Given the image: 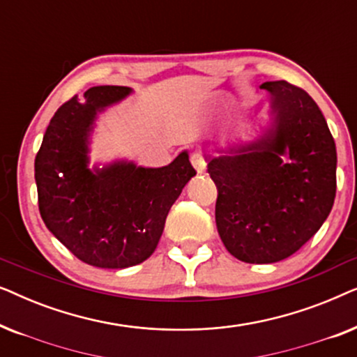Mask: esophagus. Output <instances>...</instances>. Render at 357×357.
<instances>
[{"instance_id": "34e87169", "label": "esophagus", "mask_w": 357, "mask_h": 357, "mask_svg": "<svg viewBox=\"0 0 357 357\" xmlns=\"http://www.w3.org/2000/svg\"><path fill=\"white\" fill-rule=\"evenodd\" d=\"M192 164H193V167L198 170V172H203L204 169H206V160H204V158H203V154L202 153H193L192 154Z\"/></svg>"}]
</instances>
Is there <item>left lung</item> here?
Segmentation results:
<instances>
[{
  "label": "left lung",
  "instance_id": "left-lung-1",
  "mask_svg": "<svg viewBox=\"0 0 357 357\" xmlns=\"http://www.w3.org/2000/svg\"><path fill=\"white\" fill-rule=\"evenodd\" d=\"M271 125L253 143L208 159L218 187L216 226L227 252L245 263L296 253L321 227L336 193V148L324 114L301 87L263 82Z\"/></svg>",
  "mask_w": 357,
  "mask_h": 357
}]
</instances>
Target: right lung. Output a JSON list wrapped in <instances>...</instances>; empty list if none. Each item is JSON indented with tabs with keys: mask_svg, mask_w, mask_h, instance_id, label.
Wrapping results in <instances>:
<instances>
[{
	"mask_svg": "<svg viewBox=\"0 0 357 357\" xmlns=\"http://www.w3.org/2000/svg\"><path fill=\"white\" fill-rule=\"evenodd\" d=\"M131 94L125 86H97L55 112L36 155L40 216L81 261L97 268L135 266L153 255L165 218L197 175L183 151L151 169L115 160L89 169V136L99 112Z\"/></svg>",
	"mask_w": 357,
	"mask_h": 357,
	"instance_id": "obj_1",
	"label": "right lung"
}]
</instances>
